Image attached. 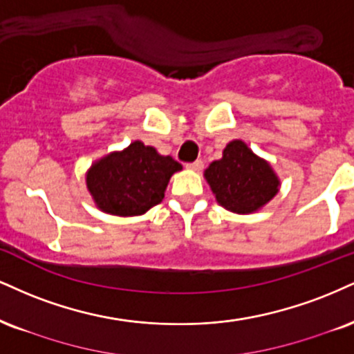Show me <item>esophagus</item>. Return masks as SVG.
Here are the masks:
<instances>
[{"mask_svg": "<svg viewBox=\"0 0 354 354\" xmlns=\"http://www.w3.org/2000/svg\"><path fill=\"white\" fill-rule=\"evenodd\" d=\"M186 168L193 169V171H201V169L204 168V163L201 160H196V161H193V163H186Z\"/></svg>", "mask_w": 354, "mask_h": 354, "instance_id": "1", "label": "esophagus"}]
</instances>
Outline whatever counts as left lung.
I'll return each mask as SVG.
<instances>
[{"mask_svg": "<svg viewBox=\"0 0 354 354\" xmlns=\"http://www.w3.org/2000/svg\"><path fill=\"white\" fill-rule=\"evenodd\" d=\"M204 176L221 206L241 214L261 209L279 191V180L269 163L241 140L229 143L223 158L212 161Z\"/></svg>", "mask_w": 354, "mask_h": 354, "instance_id": "8db88e82", "label": "left lung"}]
</instances>
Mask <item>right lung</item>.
Listing matches in <instances>:
<instances>
[{"label": "right lung", "mask_w": 354, "mask_h": 354, "mask_svg": "<svg viewBox=\"0 0 354 354\" xmlns=\"http://www.w3.org/2000/svg\"><path fill=\"white\" fill-rule=\"evenodd\" d=\"M181 165L161 156L155 148L133 142L120 153H112L87 173V188L102 211L117 216H138L165 198V189Z\"/></svg>", "instance_id": "obj_1"}]
</instances>
